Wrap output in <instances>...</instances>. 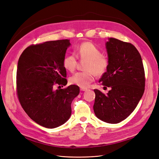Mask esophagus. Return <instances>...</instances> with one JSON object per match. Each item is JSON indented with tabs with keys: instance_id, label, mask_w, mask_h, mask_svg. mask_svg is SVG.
<instances>
[{
	"instance_id": "34e87169",
	"label": "esophagus",
	"mask_w": 159,
	"mask_h": 159,
	"mask_svg": "<svg viewBox=\"0 0 159 159\" xmlns=\"http://www.w3.org/2000/svg\"><path fill=\"white\" fill-rule=\"evenodd\" d=\"M87 89H86V88H84V87H81L80 88V90L81 91H86Z\"/></svg>"
}]
</instances>
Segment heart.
I'll list each match as a JSON object with an SVG mask.
<instances>
[{"label":"heart","mask_w":159,"mask_h":159,"mask_svg":"<svg viewBox=\"0 0 159 159\" xmlns=\"http://www.w3.org/2000/svg\"><path fill=\"white\" fill-rule=\"evenodd\" d=\"M75 53L66 55L63 59V66L69 72H73L78 63V58L87 60L85 69L86 71L78 72L70 78L72 84L81 87H87L95 80V74L101 76L105 74L108 68L109 61L107 57L102 54V52L93 43L87 41L81 43L75 49Z\"/></svg>","instance_id":"1"}]
</instances>
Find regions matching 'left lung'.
<instances>
[{"instance_id": "8db88e82", "label": "left lung", "mask_w": 159, "mask_h": 159, "mask_svg": "<svg viewBox=\"0 0 159 159\" xmlns=\"http://www.w3.org/2000/svg\"><path fill=\"white\" fill-rule=\"evenodd\" d=\"M109 65L99 82L111 87L107 95L94 89L96 116L109 124H117L129 116L145 91V71L141 57L129 43L109 38L106 43Z\"/></svg>"}]
</instances>
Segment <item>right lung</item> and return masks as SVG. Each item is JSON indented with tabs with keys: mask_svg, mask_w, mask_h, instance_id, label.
Masks as SVG:
<instances>
[{
	"mask_svg": "<svg viewBox=\"0 0 159 159\" xmlns=\"http://www.w3.org/2000/svg\"><path fill=\"white\" fill-rule=\"evenodd\" d=\"M69 39L47 41L27 47L20 57L16 90L24 111L37 124L54 128L68 121L74 98L80 93L78 85L67 84L63 59ZM58 85V90H54Z\"/></svg>",
	"mask_w": 159,
	"mask_h": 159,
	"instance_id": "obj_1",
	"label": "right lung"
}]
</instances>
